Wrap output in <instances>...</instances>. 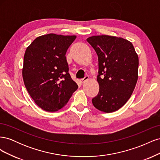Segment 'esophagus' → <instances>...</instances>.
I'll return each instance as SVG.
<instances>
[{"label":"esophagus","mask_w":160,"mask_h":160,"mask_svg":"<svg viewBox=\"0 0 160 160\" xmlns=\"http://www.w3.org/2000/svg\"><path fill=\"white\" fill-rule=\"evenodd\" d=\"M88 79H89V76H88V75H86V76L84 77V78L81 79V83H83L84 81H85L86 80H88Z\"/></svg>","instance_id":"esophagus-1"}]
</instances>
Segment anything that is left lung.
<instances>
[{
	"label": "left lung",
	"mask_w": 160,
	"mask_h": 160,
	"mask_svg": "<svg viewBox=\"0 0 160 160\" xmlns=\"http://www.w3.org/2000/svg\"><path fill=\"white\" fill-rule=\"evenodd\" d=\"M98 56L97 80L99 93L92 99L94 107L105 113L120 109L130 98L138 78L139 59L132 43L109 35L89 37Z\"/></svg>",
	"instance_id": "8db88e82"
}]
</instances>
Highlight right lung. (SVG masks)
Instances as JSON below:
<instances>
[{"label":"right lung","instance_id":"1","mask_svg":"<svg viewBox=\"0 0 160 160\" xmlns=\"http://www.w3.org/2000/svg\"><path fill=\"white\" fill-rule=\"evenodd\" d=\"M76 36L47 34L36 38L24 55L25 88L42 109L54 112L63 108L78 85L71 79L65 57Z\"/></svg>","mask_w":160,"mask_h":160}]
</instances>
